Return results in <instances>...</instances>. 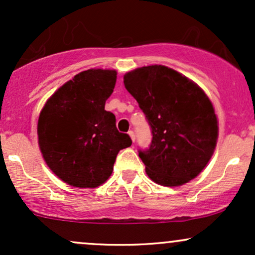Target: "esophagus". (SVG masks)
Here are the masks:
<instances>
[{
	"label": "esophagus",
	"instance_id": "1",
	"mask_svg": "<svg viewBox=\"0 0 255 255\" xmlns=\"http://www.w3.org/2000/svg\"><path fill=\"white\" fill-rule=\"evenodd\" d=\"M128 134H129V135H130L131 140H133V141H135V133H134L133 130H129V131H128Z\"/></svg>",
	"mask_w": 255,
	"mask_h": 255
}]
</instances>
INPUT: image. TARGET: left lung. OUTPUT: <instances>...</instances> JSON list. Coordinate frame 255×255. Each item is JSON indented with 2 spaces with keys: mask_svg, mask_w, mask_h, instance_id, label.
<instances>
[{
  "mask_svg": "<svg viewBox=\"0 0 255 255\" xmlns=\"http://www.w3.org/2000/svg\"><path fill=\"white\" fill-rule=\"evenodd\" d=\"M124 83L151 128L150 146L137 150L148 177L168 187L197 177L218 136L217 118L204 91L160 64L127 73Z\"/></svg>",
  "mask_w": 255,
  "mask_h": 255,
  "instance_id": "8db88e82",
  "label": "left lung"
}]
</instances>
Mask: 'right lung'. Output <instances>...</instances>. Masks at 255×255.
Segmentation results:
<instances>
[{
    "label": "right lung",
    "mask_w": 255,
    "mask_h": 255,
    "mask_svg": "<svg viewBox=\"0 0 255 255\" xmlns=\"http://www.w3.org/2000/svg\"><path fill=\"white\" fill-rule=\"evenodd\" d=\"M116 72L79 73L48 99L38 120V142L46 164L63 182L95 188L113 172L120 150L131 139L116 128L115 115L104 109Z\"/></svg>",
    "instance_id": "add662e5"
}]
</instances>
